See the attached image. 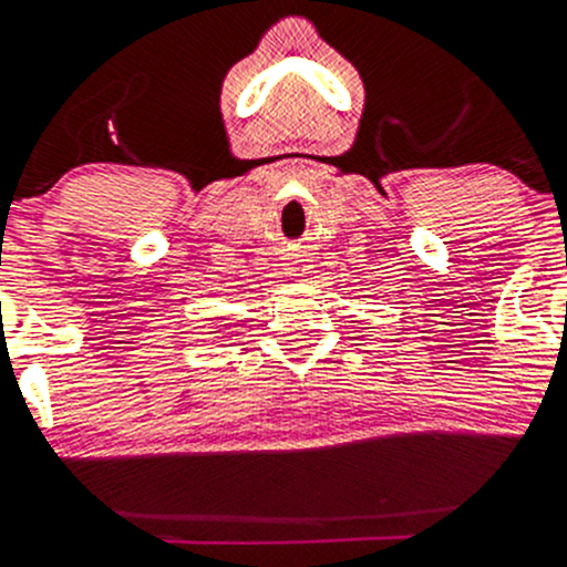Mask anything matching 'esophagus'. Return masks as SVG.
<instances>
[{"label":"esophagus","mask_w":567,"mask_h":567,"mask_svg":"<svg viewBox=\"0 0 567 567\" xmlns=\"http://www.w3.org/2000/svg\"><path fill=\"white\" fill-rule=\"evenodd\" d=\"M282 274L288 279H299L307 274V262L299 257H282Z\"/></svg>","instance_id":"34e87169"}]
</instances>
